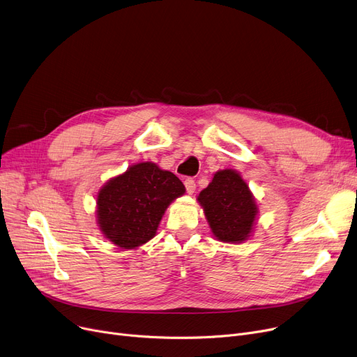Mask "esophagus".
I'll return each instance as SVG.
<instances>
[{
	"mask_svg": "<svg viewBox=\"0 0 357 357\" xmlns=\"http://www.w3.org/2000/svg\"><path fill=\"white\" fill-rule=\"evenodd\" d=\"M185 188H186V192H188L190 195H192L197 190V185H195V181L192 178H186L185 179Z\"/></svg>",
	"mask_w": 357,
	"mask_h": 357,
	"instance_id": "obj_1",
	"label": "esophagus"
}]
</instances>
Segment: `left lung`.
Segmentation results:
<instances>
[{
    "label": "left lung",
    "mask_w": 357,
    "mask_h": 357,
    "mask_svg": "<svg viewBox=\"0 0 357 357\" xmlns=\"http://www.w3.org/2000/svg\"><path fill=\"white\" fill-rule=\"evenodd\" d=\"M213 236L238 245L253 236L259 208L246 181L234 169H221L198 195Z\"/></svg>",
    "instance_id": "1"
}]
</instances>
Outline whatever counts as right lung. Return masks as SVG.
<instances>
[{
    "label": "right lung",
    "instance_id": "right-lung-1",
    "mask_svg": "<svg viewBox=\"0 0 357 357\" xmlns=\"http://www.w3.org/2000/svg\"><path fill=\"white\" fill-rule=\"evenodd\" d=\"M185 186L153 162H140L108 179L97 192V226L120 249H137L156 236L160 220Z\"/></svg>",
    "mask_w": 357,
    "mask_h": 357
}]
</instances>
